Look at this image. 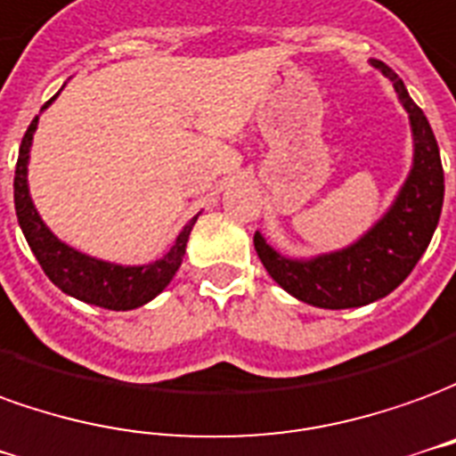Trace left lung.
<instances>
[{
  "label": "left lung",
  "mask_w": 456,
  "mask_h": 456,
  "mask_svg": "<svg viewBox=\"0 0 456 456\" xmlns=\"http://www.w3.org/2000/svg\"><path fill=\"white\" fill-rule=\"evenodd\" d=\"M370 63L393 83L412 127V169L393 206L354 245L309 260L280 255L267 245L263 233L253 238L257 257L274 282L299 302L322 309H351L390 295L428 250L444 201L440 147L425 112L412 102L403 80L386 63Z\"/></svg>",
  "instance_id": "1"
}]
</instances>
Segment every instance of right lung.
I'll use <instances>...</instances> for the list:
<instances>
[{"mask_svg":"<svg viewBox=\"0 0 456 456\" xmlns=\"http://www.w3.org/2000/svg\"><path fill=\"white\" fill-rule=\"evenodd\" d=\"M48 105L51 102H46L44 110ZM37 125L38 115L28 125L21 147H19L14 174V208L24 238H27L31 253L37 255L41 270L61 292L76 297L86 305L102 306V309H112V312H127V309L147 305L169 285L171 277L182 267L186 243H189V235H191L193 223L199 216H193L191 221L183 225V231L174 240L169 253L150 265H115L78 253L76 248L58 240L56 235L48 231V225L41 221L37 206L31 201V193H28V150H31Z\"/></svg>","mask_w":456,"mask_h":456,"instance_id":"right-lung-1","label":"right lung"}]
</instances>
